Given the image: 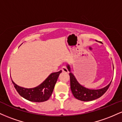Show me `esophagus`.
Returning <instances> with one entry per match:
<instances>
[{"label": "esophagus", "mask_w": 122, "mask_h": 122, "mask_svg": "<svg viewBox=\"0 0 122 122\" xmlns=\"http://www.w3.org/2000/svg\"><path fill=\"white\" fill-rule=\"evenodd\" d=\"M62 72H65V73H68V69H67V68H66V66H63L62 67Z\"/></svg>", "instance_id": "esophagus-1"}]
</instances>
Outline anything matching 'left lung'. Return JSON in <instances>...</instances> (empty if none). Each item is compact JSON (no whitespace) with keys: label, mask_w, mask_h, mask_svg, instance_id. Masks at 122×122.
<instances>
[{"label":"left lung","mask_w":122,"mask_h":122,"mask_svg":"<svg viewBox=\"0 0 122 122\" xmlns=\"http://www.w3.org/2000/svg\"><path fill=\"white\" fill-rule=\"evenodd\" d=\"M67 68L68 71L71 72V68L69 65H67ZM69 76L71 89L74 97L78 100L84 102L91 101L100 97L106 93L111 83V81L107 86L100 89H89L80 84L72 73H69Z\"/></svg>","instance_id":"1"}]
</instances>
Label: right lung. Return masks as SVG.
I'll return each mask as SVG.
<instances>
[{"instance_id": "right-lung-1", "label": "right lung", "mask_w": 122, "mask_h": 122, "mask_svg": "<svg viewBox=\"0 0 122 122\" xmlns=\"http://www.w3.org/2000/svg\"><path fill=\"white\" fill-rule=\"evenodd\" d=\"M62 71L52 73L38 86L33 88H25L18 86L12 80L18 93L26 100L33 102H45L52 94L57 79Z\"/></svg>"}]
</instances>
